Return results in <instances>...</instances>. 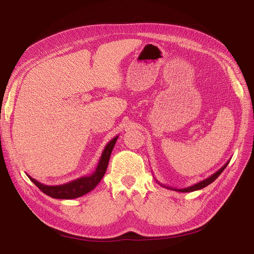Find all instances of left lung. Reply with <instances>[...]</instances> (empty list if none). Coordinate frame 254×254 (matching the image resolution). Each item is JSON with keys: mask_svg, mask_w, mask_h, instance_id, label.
<instances>
[{"mask_svg": "<svg viewBox=\"0 0 254 254\" xmlns=\"http://www.w3.org/2000/svg\"><path fill=\"white\" fill-rule=\"evenodd\" d=\"M229 162H230V160L228 161V162H226V164L222 166L221 168H219V170L216 172V173H214L213 175H211L209 178H206V179H204V180H202V181H200V182H197V183H195V184H193V186H190V187H188V188H184V189H175V188H171V187H167V186H164V184H162V183H160L158 180H156L160 186H162L163 188H166V189H168V190H176V191H182V193H189V191H194V190H201V189H203V188H205V187H207L209 186V184H211L213 181H215L216 180L217 178H218V176L225 171V168L227 167V165L229 164Z\"/></svg>", "mask_w": 254, "mask_h": 254, "instance_id": "1", "label": "left lung"}]
</instances>
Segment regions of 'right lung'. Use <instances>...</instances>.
<instances>
[{"instance_id": "1", "label": "right lung", "mask_w": 254, "mask_h": 254, "mask_svg": "<svg viewBox=\"0 0 254 254\" xmlns=\"http://www.w3.org/2000/svg\"><path fill=\"white\" fill-rule=\"evenodd\" d=\"M118 137L119 135L114 136L113 139L105 146L95 171L91 175L80 177V178H77L64 184H60V186H45V184L37 181L36 179L32 178V177L27 175L28 178L37 188H39V190H42L44 194H47L52 198L74 199V198L86 195L89 193V191H91L92 190H94L96 188L99 181H101L104 177L107 171V166H108V163H109V159L111 156L112 149L114 147L115 143H117Z\"/></svg>"}]
</instances>
